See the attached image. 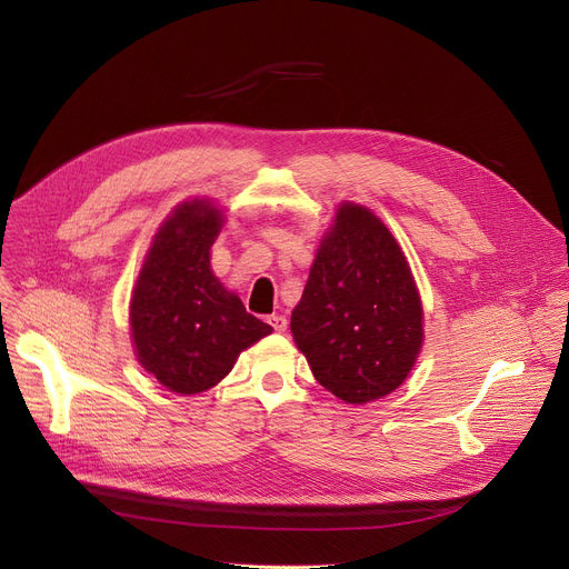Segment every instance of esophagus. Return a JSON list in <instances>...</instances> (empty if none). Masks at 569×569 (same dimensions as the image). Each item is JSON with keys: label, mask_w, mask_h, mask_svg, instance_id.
<instances>
[{"label": "esophagus", "mask_w": 569, "mask_h": 569, "mask_svg": "<svg viewBox=\"0 0 569 569\" xmlns=\"http://www.w3.org/2000/svg\"><path fill=\"white\" fill-rule=\"evenodd\" d=\"M268 323L277 331V333H283L288 329V319L283 315H270L268 317Z\"/></svg>", "instance_id": "34e87169"}]
</instances>
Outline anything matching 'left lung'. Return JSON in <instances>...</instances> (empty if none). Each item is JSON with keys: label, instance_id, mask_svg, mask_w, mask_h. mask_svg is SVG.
Masks as SVG:
<instances>
[{"label": "left lung", "instance_id": "left-lung-1", "mask_svg": "<svg viewBox=\"0 0 569 569\" xmlns=\"http://www.w3.org/2000/svg\"><path fill=\"white\" fill-rule=\"evenodd\" d=\"M317 382L345 402L391 393L423 345V308L408 259L367 207L345 202L321 238L290 317Z\"/></svg>", "mask_w": 569, "mask_h": 569}]
</instances>
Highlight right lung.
<instances>
[{"mask_svg":"<svg viewBox=\"0 0 569 569\" xmlns=\"http://www.w3.org/2000/svg\"><path fill=\"white\" fill-rule=\"evenodd\" d=\"M222 220L209 200L180 204L154 233L130 299L137 360L182 396L218 385L240 351L272 333L211 272Z\"/></svg>","mask_w":569,"mask_h":569,"instance_id":"right-lung-1","label":"right lung"}]
</instances>
